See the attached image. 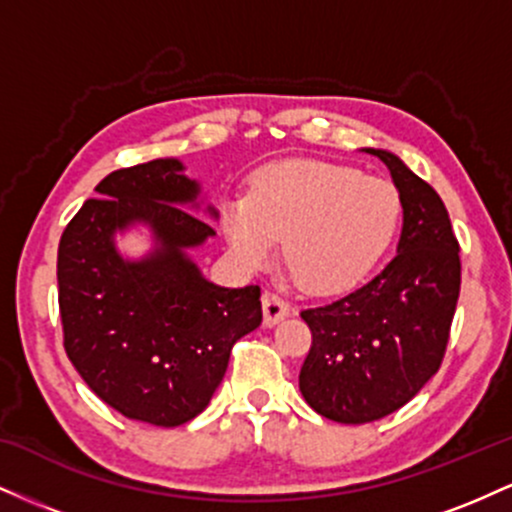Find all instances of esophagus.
Returning <instances> with one entry per match:
<instances>
[{"instance_id":"34e87169","label":"esophagus","mask_w":512,"mask_h":512,"mask_svg":"<svg viewBox=\"0 0 512 512\" xmlns=\"http://www.w3.org/2000/svg\"><path fill=\"white\" fill-rule=\"evenodd\" d=\"M262 313H264V325H276L279 320H284L291 313V305L279 296V293L267 291L262 296Z\"/></svg>"}]
</instances>
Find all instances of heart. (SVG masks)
Returning a JSON list of instances; mask_svg holds the SVG:
<instances>
[{"instance_id": "obj_1", "label": "heart", "mask_w": 512, "mask_h": 512, "mask_svg": "<svg viewBox=\"0 0 512 512\" xmlns=\"http://www.w3.org/2000/svg\"><path fill=\"white\" fill-rule=\"evenodd\" d=\"M402 221L390 180L327 161H281L252 175L250 195L221 204V226L240 264L260 269L284 240L298 286L342 293L385 255Z\"/></svg>"}]
</instances>
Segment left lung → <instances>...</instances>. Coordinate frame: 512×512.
Returning <instances> with one entry per match:
<instances>
[{"instance_id": "8db88e82", "label": "left lung", "mask_w": 512, "mask_h": 512, "mask_svg": "<svg viewBox=\"0 0 512 512\" xmlns=\"http://www.w3.org/2000/svg\"><path fill=\"white\" fill-rule=\"evenodd\" d=\"M366 151L390 168L402 199L397 255L349 296L301 310L313 344L298 385L337 424L383 419L438 373L462 281L460 243L438 192L397 156Z\"/></svg>"}]
</instances>
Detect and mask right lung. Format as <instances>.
Here are the masks:
<instances>
[{
    "instance_id": "add662e5",
    "label": "right lung",
    "mask_w": 512,
    "mask_h": 512,
    "mask_svg": "<svg viewBox=\"0 0 512 512\" xmlns=\"http://www.w3.org/2000/svg\"><path fill=\"white\" fill-rule=\"evenodd\" d=\"M96 192L57 250L64 351L84 383L127 419L187 424L207 409L233 344L260 327V286L223 289L185 255L216 231L185 209L199 185L175 158L115 170ZM137 220L152 226L159 250L127 263L112 233Z\"/></svg>"
}]
</instances>
